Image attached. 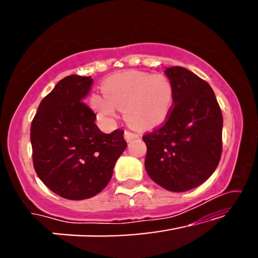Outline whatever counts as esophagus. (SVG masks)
Masks as SVG:
<instances>
[{
	"mask_svg": "<svg viewBox=\"0 0 258 258\" xmlns=\"http://www.w3.org/2000/svg\"><path fill=\"white\" fill-rule=\"evenodd\" d=\"M137 136H139V135H137V134L129 132V130H125V132H124V139H125L126 142H130V141H133L134 139H136Z\"/></svg>",
	"mask_w": 258,
	"mask_h": 258,
	"instance_id": "obj_1",
	"label": "esophagus"
}]
</instances>
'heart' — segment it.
Listing matches in <instances>:
<instances>
[{
    "label": "heart",
    "mask_w": 258,
    "mask_h": 258,
    "mask_svg": "<svg viewBox=\"0 0 258 258\" xmlns=\"http://www.w3.org/2000/svg\"><path fill=\"white\" fill-rule=\"evenodd\" d=\"M104 97L93 95L91 107L104 118H112L116 109L125 121L139 129L153 128L168 117L174 101V88L163 74L143 72L117 73L102 84Z\"/></svg>",
    "instance_id": "b5f03b06"
}]
</instances>
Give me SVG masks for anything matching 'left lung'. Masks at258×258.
Instances as JSON below:
<instances>
[{
    "instance_id": "1",
    "label": "left lung",
    "mask_w": 258,
    "mask_h": 258,
    "mask_svg": "<svg viewBox=\"0 0 258 258\" xmlns=\"http://www.w3.org/2000/svg\"><path fill=\"white\" fill-rule=\"evenodd\" d=\"M174 104L163 124L142 137L146 170L169 191H186L210 177L222 155L223 117L214 90L183 67L165 70Z\"/></svg>"
}]
</instances>
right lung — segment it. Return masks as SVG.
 Returning <instances> with one entry per match:
<instances>
[{"mask_svg":"<svg viewBox=\"0 0 258 258\" xmlns=\"http://www.w3.org/2000/svg\"><path fill=\"white\" fill-rule=\"evenodd\" d=\"M93 79L70 75L41 101L30 128L35 171L51 191L67 200H86L110 181L126 148L124 130L102 133L84 103Z\"/></svg>","mask_w":258,"mask_h":258,"instance_id":"obj_1","label":"right lung"}]
</instances>
